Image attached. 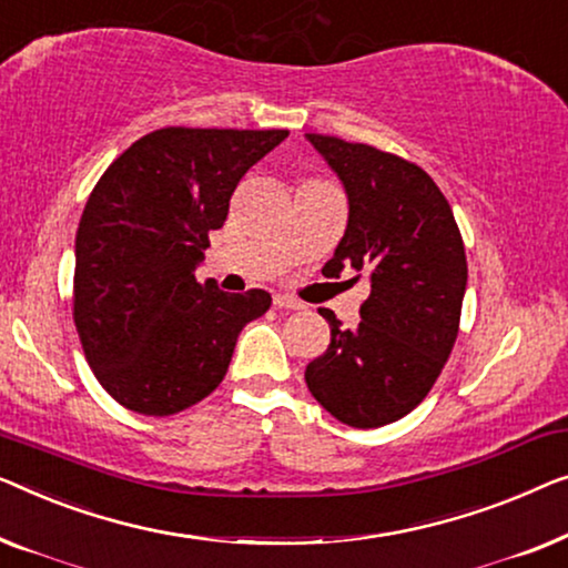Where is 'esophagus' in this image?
I'll use <instances>...</instances> for the list:
<instances>
[{
	"label": "esophagus",
	"instance_id": "1",
	"mask_svg": "<svg viewBox=\"0 0 568 568\" xmlns=\"http://www.w3.org/2000/svg\"><path fill=\"white\" fill-rule=\"evenodd\" d=\"M273 303L277 308H301V301H295L293 295H287V293H275L273 295Z\"/></svg>",
	"mask_w": 568,
	"mask_h": 568
}]
</instances>
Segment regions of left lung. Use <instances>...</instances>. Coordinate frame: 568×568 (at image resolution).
Listing matches in <instances>:
<instances>
[{"mask_svg": "<svg viewBox=\"0 0 568 568\" xmlns=\"http://www.w3.org/2000/svg\"><path fill=\"white\" fill-rule=\"evenodd\" d=\"M342 180L349 219L326 277L355 270L371 295L355 329L322 308L332 329L306 365L311 396L349 427L402 419L435 386L460 326L468 265L458 223L422 166L367 143L306 133Z\"/></svg>", "mask_w": 568, "mask_h": 568, "instance_id": "8db88e82", "label": "left lung"}]
</instances>
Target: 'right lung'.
<instances>
[{
	"label": "right lung",
	"mask_w": 568,
	"mask_h": 568,
	"mask_svg": "<svg viewBox=\"0 0 568 568\" xmlns=\"http://www.w3.org/2000/svg\"><path fill=\"white\" fill-rule=\"evenodd\" d=\"M287 131L159 128L108 166L77 229L74 324L100 386L170 417L215 390L270 293L229 295L195 267L246 170Z\"/></svg>",
	"instance_id": "1"
}]
</instances>
